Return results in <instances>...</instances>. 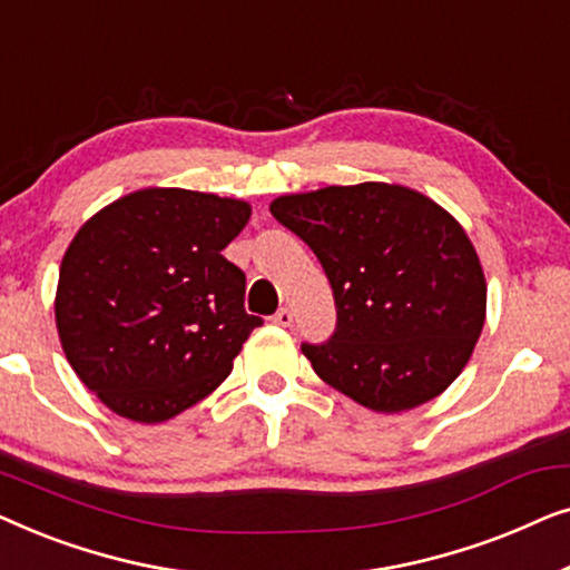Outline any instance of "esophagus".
<instances>
[{
	"label": "esophagus",
	"mask_w": 570,
	"mask_h": 570,
	"mask_svg": "<svg viewBox=\"0 0 570 570\" xmlns=\"http://www.w3.org/2000/svg\"><path fill=\"white\" fill-rule=\"evenodd\" d=\"M272 322L279 324V326H291L293 324V311L291 308H279L275 316H272Z\"/></svg>",
	"instance_id": "obj_1"
}]
</instances>
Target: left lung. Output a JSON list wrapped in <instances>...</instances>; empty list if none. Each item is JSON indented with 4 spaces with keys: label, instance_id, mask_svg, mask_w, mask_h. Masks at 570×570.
Here are the masks:
<instances>
[{
    "label": "left lung",
    "instance_id": "obj_1",
    "mask_svg": "<svg viewBox=\"0 0 570 570\" xmlns=\"http://www.w3.org/2000/svg\"><path fill=\"white\" fill-rule=\"evenodd\" d=\"M316 254L337 324L301 350L326 384L376 412L439 396L470 361L488 287L454 217L394 184L326 186L272 202Z\"/></svg>",
    "mask_w": 570,
    "mask_h": 570
}]
</instances>
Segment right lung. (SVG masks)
Here are the masks:
<instances>
[{
	"mask_svg": "<svg viewBox=\"0 0 570 570\" xmlns=\"http://www.w3.org/2000/svg\"><path fill=\"white\" fill-rule=\"evenodd\" d=\"M252 207L186 189L116 199L77 230L59 269L69 365L116 415L163 423L220 386L259 316L223 248Z\"/></svg>",
	"mask_w": 570,
	"mask_h": 570,
	"instance_id": "add662e5",
	"label": "right lung"
}]
</instances>
